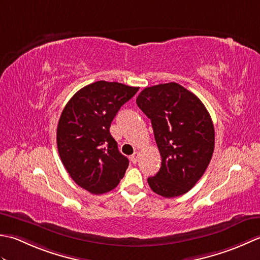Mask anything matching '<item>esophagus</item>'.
<instances>
[{"label": "esophagus", "instance_id": "34e87169", "mask_svg": "<svg viewBox=\"0 0 260 260\" xmlns=\"http://www.w3.org/2000/svg\"><path fill=\"white\" fill-rule=\"evenodd\" d=\"M130 159H131V161L134 162V164H136L138 160H139V152L138 151H136L134 155H132L131 157H130Z\"/></svg>", "mask_w": 260, "mask_h": 260}]
</instances>
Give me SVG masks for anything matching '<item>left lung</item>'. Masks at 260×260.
<instances>
[{"instance_id":"left-lung-1","label":"left lung","mask_w":260,"mask_h":260,"mask_svg":"<svg viewBox=\"0 0 260 260\" xmlns=\"http://www.w3.org/2000/svg\"><path fill=\"white\" fill-rule=\"evenodd\" d=\"M137 104L151 120L161 167L148 178L150 188L171 199L187 193L208 168L214 150V126L197 95L177 83L146 87Z\"/></svg>"}]
</instances>
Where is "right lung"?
I'll use <instances>...</instances> for the list:
<instances>
[{"mask_svg": "<svg viewBox=\"0 0 260 260\" xmlns=\"http://www.w3.org/2000/svg\"><path fill=\"white\" fill-rule=\"evenodd\" d=\"M139 87L100 81L79 89L63 108L57 126V147L63 167L79 186L103 194L118 186L129 166L110 126Z\"/></svg>", "mask_w": 260, "mask_h": 260, "instance_id": "obj_1", "label": "right lung"}]
</instances>
